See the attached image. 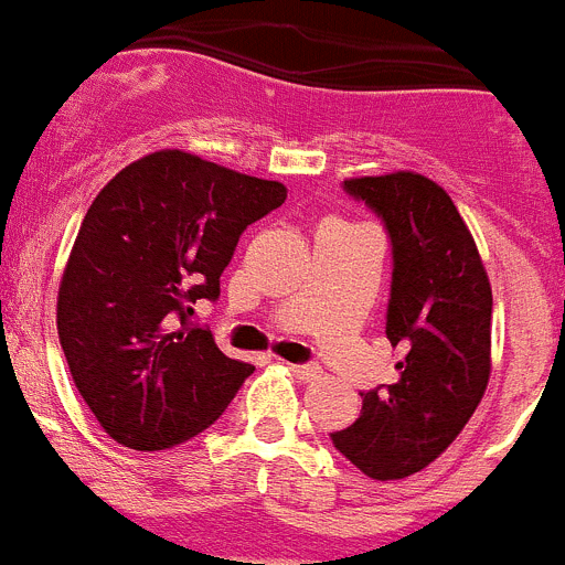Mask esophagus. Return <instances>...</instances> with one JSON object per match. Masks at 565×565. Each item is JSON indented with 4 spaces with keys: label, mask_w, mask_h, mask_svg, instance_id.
Returning a JSON list of instances; mask_svg holds the SVG:
<instances>
[{
    "label": "esophagus",
    "mask_w": 565,
    "mask_h": 565,
    "mask_svg": "<svg viewBox=\"0 0 565 565\" xmlns=\"http://www.w3.org/2000/svg\"><path fill=\"white\" fill-rule=\"evenodd\" d=\"M288 370H291L299 381H317L319 377V366L313 364H288Z\"/></svg>",
    "instance_id": "34e87169"
}]
</instances>
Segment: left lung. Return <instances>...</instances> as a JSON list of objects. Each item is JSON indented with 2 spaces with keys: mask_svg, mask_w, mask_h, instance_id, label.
Here are the masks:
<instances>
[{
  "mask_svg": "<svg viewBox=\"0 0 565 565\" xmlns=\"http://www.w3.org/2000/svg\"><path fill=\"white\" fill-rule=\"evenodd\" d=\"M392 241L386 339L401 350L397 384L361 392L353 426L330 434L370 479L428 468L459 437L490 381L493 291L473 235L437 181L412 170L347 179Z\"/></svg>",
  "mask_w": 565,
  "mask_h": 565,
  "instance_id": "left-lung-1",
  "label": "left lung"
}]
</instances>
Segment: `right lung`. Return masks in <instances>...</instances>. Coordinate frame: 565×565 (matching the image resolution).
Listing matches in <instances>:
<instances>
[{
    "mask_svg": "<svg viewBox=\"0 0 565 565\" xmlns=\"http://www.w3.org/2000/svg\"><path fill=\"white\" fill-rule=\"evenodd\" d=\"M286 195L184 151L148 153L97 193L61 277L58 339L108 437L164 451L230 406L255 366L221 353L188 313L218 299L237 237Z\"/></svg>",
    "mask_w": 565,
    "mask_h": 565,
    "instance_id": "1",
    "label": "right lung"
}]
</instances>
